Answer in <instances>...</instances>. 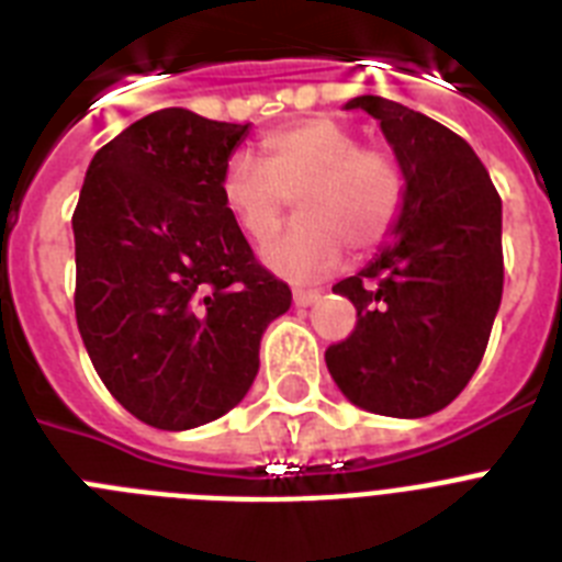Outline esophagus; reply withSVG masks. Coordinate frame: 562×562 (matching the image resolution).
<instances>
[{
  "mask_svg": "<svg viewBox=\"0 0 562 562\" xmlns=\"http://www.w3.org/2000/svg\"><path fill=\"white\" fill-rule=\"evenodd\" d=\"M321 297V290H295L292 292V304L297 306V310H306V306H312Z\"/></svg>",
  "mask_w": 562,
  "mask_h": 562,
  "instance_id": "1",
  "label": "esophagus"
}]
</instances>
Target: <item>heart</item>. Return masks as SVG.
I'll return each mask as SVG.
<instances>
[{
	"label": "heart",
	"instance_id": "obj_1",
	"mask_svg": "<svg viewBox=\"0 0 562 562\" xmlns=\"http://www.w3.org/2000/svg\"><path fill=\"white\" fill-rule=\"evenodd\" d=\"M220 193L250 241H267L295 200L301 220L261 258L278 276L310 281L335 270L346 245L371 250L389 236L402 207V173L389 154L362 148L346 123L312 117L267 134L261 166L233 154Z\"/></svg>",
	"mask_w": 562,
	"mask_h": 562
}]
</instances>
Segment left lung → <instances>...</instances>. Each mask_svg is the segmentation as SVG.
<instances>
[{
	"instance_id": "left-lung-1",
	"label": "left lung",
	"mask_w": 562,
	"mask_h": 562,
	"mask_svg": "<svg viewBox=\"0 0 562 562\" xmlns=\"http://www.w3.org/2000/svg\"><path fill=\"white\" fill-rule=\"evenodd\" d=\"M380 121L402 171L389 238L331 292L357 326L326 349V369L357 408L419 419L448 408L484 357L504 292L501 196L470 143L428 114L351 98Z\"/></svg>"
}]
</instances>
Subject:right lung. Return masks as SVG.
<instances>
[{"label":"right lung","mask_w":562,"mask_h":562,"mask_svg":"<svg viewBox=\"0 0 562 562\" xmlns=\"http://www.w3.org/2000/svg\"><path fill=\"white\" fill-rule=\"evenodd\" d=\"M250 123L160 109L92 157L78 207L76 317L109 394L160 430L236 408L261 335L292 304L220 193Z\"/></svg>","instance_id":"1"}]
</instances>
